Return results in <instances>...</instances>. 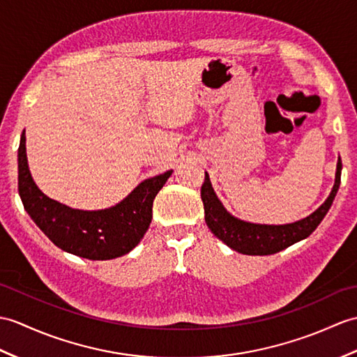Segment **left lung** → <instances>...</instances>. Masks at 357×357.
<instances>
[{
  "label": "left lung",
  "mask_w": 357,
  "mask_h": 357,
  "mask_svg": "<svg viewBox=\"0 0 357 357\" xmlns=\"http://www.w3.org/2000/svg\"><path fill=\"white\" fill-rule=\"evenodd\" d=\"M342 161L341 156L337 158L335 185L331 188L328 197L318 210H314L307 218L296 220L286 225H264V223L246 222L233 216L211 185L210 175L205 172V181L201 188V197L205 210L206 227L223 243L240 254L246 255H271L286 250L300 240L309 237L321 220L326 218L335 196L341 185Z\"/></svg>",
  "instance_id": "obj_1"
}]
</instances>
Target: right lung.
Returning a JSON list of instances; mask_svg holds the SVG:
<instances>
[{"label": "right lung", "mask_w": 357, "mask_h": 357, "mask_svg": "<svg viewBox=\"0 0 357 357\" xmlns=\"http://www.w3.org/2000/svg\"><path fill=\"white\" fill-rule=\"evenodd\" d=\"M172 172L143 181L117 205L86 211L40 192L29 170L26 134L18 149V192L24 208L57 248L88 260H112L134 250L152 222L153 199Z\"/></svg>", "instance_id": "right-lung-1"}]
</instances>
